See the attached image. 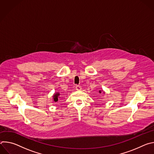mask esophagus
<instances>
[{
	"instance_id": "esophagus-1",
	"label": "esophagus",
	"mask_w": 154,
	"mask_h": 154,
	"mask_svg": "<svg viewBox=\"0 0 154 154\" xmlns=\"http://www.w3.org/2000/svg\"><path fill=\"white\" fill-rule=\"evenodd\" d=\"M75 89H76L77 90L80 91V90H81L82 88H81V86H80V85H76V86H75Z\"/></svg>"
}]
</instances>
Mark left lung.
Here are the masks:
<instances>
[{
  "label": "left lung",
  "mask_w": 154,
  "mask_h": 154,
  "mask_svg": "<svg viewBox=\"0 0 154 154\" xmlns=\"http://www.w3.org/2000/svg\"><path fill=\"white\" fill-rule=\"evenodd\" d=\"M99 93H101V91H99Z\"/></svg>",
  "instance_id": "8db88e82"
}]
</instances>
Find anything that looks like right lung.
<instances>
[{
	"instance_id": "obj_1",
	"label": "right lung",
	"mask_w": 154,
	"mask_h": 154,
	"mask_svg": "<svg viewBox=\"0 0 154 154\" xmlns=\"http://www.w3.org/2000/svg\"><path fill=\"white\" fill-rule=\"evenodd\" d=\"M60 96V93H56L54 95V100L55 102H57L58 101V97Z\"/></svg>"
}]
</instances>
